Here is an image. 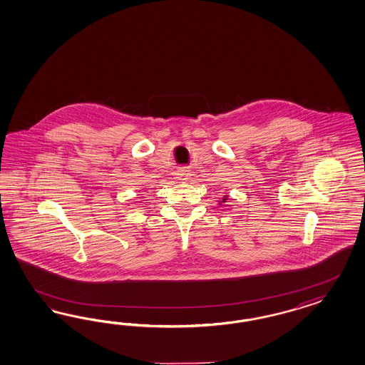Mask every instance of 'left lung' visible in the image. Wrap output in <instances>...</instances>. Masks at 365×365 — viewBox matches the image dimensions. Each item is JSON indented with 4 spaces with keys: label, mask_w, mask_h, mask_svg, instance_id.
<instances>
[{
    "label": "left lung",
    "mask_w": 365,
    "mask_h": 365,
    "mask_svg": "<svg viewBox=\"0 0 365 365\" xmlns=\"http://www.w3.org/2000/svg\"><path fill=\"white\" fill-rule=\"evenodd\" d=\"M226 198H227V195H226L225 198L222 199V202H226Z\"/></svg>",
    "instance_id": "1"
}]
</instances>
